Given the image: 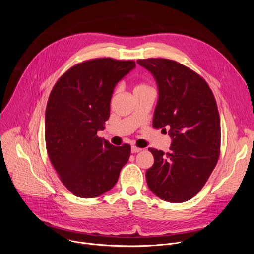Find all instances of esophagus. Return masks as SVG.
Wrapping results in <instances>:
<instances>
[{
    "mask_svg": "<svg viewBox=\"0 0 254 254\" xmlns=\"http://www.w3.org/2000/svg\"><path fill=\"white\" fill-rule=\"evenodd\" d=\"M140 151H141L140 148H137V147H135V146H132V147H131V153H132V154L138 153V152H140Z\"/></svg>",
    "mask_w": 254,
    "mask_h": 254,
    "instance_id": "obj_1",
    "label": "esophagus"
}]
</instances>
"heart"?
Wrapping results in <instances>:
<instances>
[{"mask_svg": "<svg viewBox=\"0 0 254 254\" xmlns=\"http://www.w3.org/2000/svg\"><path fill=\"white\" fill-rule=\"evenodd\" d=\"M147 88H150L148 85L146 84H142V83H139V84H136L135 87H134V91H140V90H143V89H147Z\"/></svg>", "mask_w": 254, "mask_h": 254, "instance_id": "b5f03b06", "label": "heart"}]
</instances>
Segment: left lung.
Returning <instances> with one entry per match:
<instances>
[{"instance_id":"left-lung-1","label":"left lung","mask_w":254,"mask_h":254,"mask_svg":"<svg viewBox=\"0 0 254 254\" xmlns=\"http://www.w3.org/2000/svg\"><path fill=\"white\" fill-rule=\"evenodd\" d=\"M136 62L151 72L158 85L153 127L168 130L172 138L167 154L149 149L155 162L146 173L148 186L164 201H188L203 188L219 158L216 100L207 82L182 64L163 58Z\"/></svg>"}]
</instances>
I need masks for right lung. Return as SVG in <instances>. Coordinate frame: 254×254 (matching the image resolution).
Here are the masks:
<instances>
[{
	"label": "right lung",
	"mask_w": 254,
	"mask_h": 254,
	"mask_svg": "<svg viewBox=\"0 0 254 254\" xmlns=\"http://www.w3.org/2000/svg\"><path fill=\"white\" fill-rule=\"evenodd\" d=\"M135 67L131 60H88L70 68L54 85L45 113L49 159L64 186L77 197L94 198L118 182L130 146L97 136L110 118L116 85Z\"/></svg>",
	"instance_id": "right-lung-1"
}]
</instances>
